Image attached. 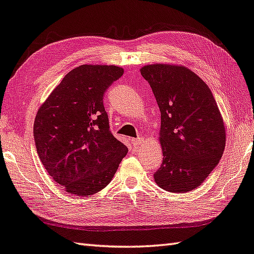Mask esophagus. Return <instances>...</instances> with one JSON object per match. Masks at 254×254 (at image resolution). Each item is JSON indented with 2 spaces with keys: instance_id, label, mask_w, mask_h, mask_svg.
Segmentation results:
<instances>
[{
  "instance_id": "obj_1",
  "label": "esophagus",
  "mask_w": 254,
  "mask_h": 254,
  "mask_svg": "<svg viewBox=\"0 0 254 254\" xmlns=\"http://www.w3.org/2000/svg\"><path fill=\"white\" fill-rule=\"evenodd\" d=\"M142 141H143L142 137H137V139H131V143H132V144L134 145V146L140 145Z\"/></svg>"
}]
</instances>
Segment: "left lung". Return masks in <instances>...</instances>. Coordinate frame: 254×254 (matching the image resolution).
I'll use <instances>...</instances> for the list:
<instances>
[{
    "label": "left lung",
    "instance_id": "obj_1",
    "mask_svg": "<svg viewBox=\"0 0 254 254\" xmlns=\"http://www.w3.org/2000/svg\"><path fill=\"white\" fill-rule=\"evenodd\" d=\"M161 112L163 161L156 184L174 193L196 189L222 158L225 128L205 83L184 66L152 64L141 68Z\"/></svg>",
    "mask_w": 254,
    "mask_h": 254
}]
</instances>
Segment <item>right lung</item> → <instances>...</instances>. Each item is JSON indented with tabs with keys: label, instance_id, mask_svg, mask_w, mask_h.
Wrapping results in <instances>:
<instances>
[{
	"label": "right lung",
	"instance_id": "1",
	"mask_svg": "<svg viewBox=\"0 0 254 254\" xmlns=\"http://www.w3.org/2000/svg\"><path fill=\"white\" fill-rule=\"evenodd\" d=\"M122 75L115 65L73 68L36 114L33 134L41 162L72 194L102 190L127 153L110 131L103 104L105 91Z\"/></svg>",
	"mask_w": 254,
	"mask_h": 254
}]
</instances>
